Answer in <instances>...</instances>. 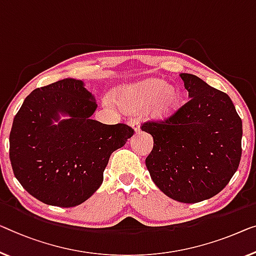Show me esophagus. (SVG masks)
<instances>
[{
	"mask_svg": "<svg viewBox=\"0 0 256 256\" xmlns=\"http://www.w3.org/2000/svg\"><path fill=\"white\" fill-rule=\"evenodd\" d=\"M128 124L131 125L133 128H134V131L136 133L140 132V123H139V120H136V118H131V120H130V122H128Z\"/></svg>",
	"mask_w": 256,
	"mask_h": 256,
	"instance_id": "34e87169",
	"label": "esophagus"
}]
</instances>
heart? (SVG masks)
<instances>
[{
    "label": "heart",
    "mask_w": 256,
    "mask_h": 256,
    "mask_svg": "<svg viewBox=\"0 0 256 256\" xmlns=\"http://www.w3.org/2000/svg\"><path fill=\"white\" fill-rule=\"evenodd\" d=\"M116 98L128 110L146 109L155 120H166L172 116L179 106V93L163 80L147 79L133 86L117 90Z\"/></svg>",
    "instance_id": "b5f03b06"
}]
</instances>
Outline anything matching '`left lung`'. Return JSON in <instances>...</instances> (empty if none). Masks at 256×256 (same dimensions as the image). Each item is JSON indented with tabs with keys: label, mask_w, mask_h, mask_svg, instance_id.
<instances>
[{
	"label": "left lung",
	"mask_w": 256,
	"mask_h": 256,
	"mask_svg": "<svg viewBox=\"0 0 256 256\" xmlns=\"http://www.w3.org/2000/svg\"><path fill=\"white\" fill-rule=\"evenodd\" d=\"M179 76L190 100L141 130L154 139L146 166L155 185L171 199L196 204L218 194L237 171L242 123L228 94L194 74Z\"/></svg>",
	"instance_id": "8db88e82"
}]
</instances>
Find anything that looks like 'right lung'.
<instances>
[{"mask_svg":"<svg viewBox=\"0 0 256 256\" xmlns=\"http://www.w3.org/2000/svg\"><path fill=\"white\" fill-rule=\"evenodd\" d=\"M96 108L84 82L72 78L34 90L25 98L14 118L9 155L14 177L30 196L70 208L100 188L110 155L134 132L126 124L90 120Z\"/></svg>","mask_w":256,"mask_h":256,"instance_id":"obj_1","label":"right lung"}]
</instances>
